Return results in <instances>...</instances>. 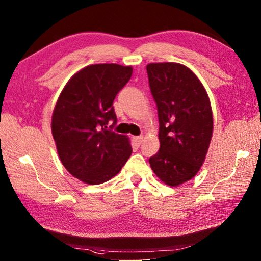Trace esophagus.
I'll use <instances>...</instances> for the list:
<instances>
[{"instance_id": "obj_1", "label": "esophagus", "mask_w": 261, "mask_h": 261, "mask_svg": "<svg viewBox=\"0 0 261 261\" xmlns=\"http://www.w3.org/2000/svg\"><path fill=\"white\" fill-rule=\"evenodd\" d=\"M133 141H135V142H136L138 145H140L141 143L143 142V137H142V136H139V137H133Z\"/></svg>"}]
</instances>
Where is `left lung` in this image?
<instances>
[{
	"mask_svg": "<svg viewBox=\"0 0 261 261\" xmlns=\"http://www.w3.org/2000/svg\"><path fill=\"white\" fill-rule=\"evenodd\" d=\"M146 71L161 143L148 162L163 182L176 187L195 177L205 160L213 132L210 99L196 74L180 63H150Z\"/></svg>",
	"mask_w": 261,
	"mask_h": 261,
	"instance_id": "left-lung-1",
	"label": "left lung"
}]
</instances>
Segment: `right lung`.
<instances>
[{
  "instance_id": "1",
  "label": "right lung",
  "mask_w": 261,
  "mask_h": 261,
  "mask_svg": "<svg viewBox=\"0 0 261 261\" xmlns=\"http://www.w3.org/2000/svg\"><path fill=\"white\" fill-rule=\"evenodd\" d=\"M132 66L116 63L85 66L69 80L52 114L51 131L63 166L81 181L98 185L115 177L130 158L129 138L110 126L113 106L128 83Z\"/></svg>"
}]
</instances>
